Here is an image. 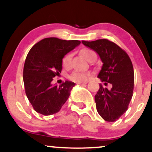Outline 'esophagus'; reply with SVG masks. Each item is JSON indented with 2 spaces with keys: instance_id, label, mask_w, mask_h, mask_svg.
<instances>
[{
  "instance_id": "obj_1",
  "label": "esophagus",
  "mask_w": 152,
  "mask_h": 152,
  "mask_svg": "<svg viewBox=\"0 0 152 152\" xmlns=\"http://www.w3.org/2000/svg\"><path fill=\"white\" fill-rule=\"evenodd\" d=\"M86 83H87V81H86V82H79V83H78L77 84L78 85H81V86H83V85L86 84Z\"/></svg>"
}]
</instances>
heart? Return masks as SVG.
<instances>
[{
  "label": "heart",
  "instance_id": "heart-1",
  "mask_svg": "<svg viewBox=\"0 0 152 152\" xmlns=\"http://www.w3.org/2000/svg\"><path fill=\"white\" fill-rule=\"evenodd\" d=\"M81 54L83 55L88 61L96 57L95 52L93 50L89 49V48H83V49H81ZM71 59H72V54L69 53L66 55L62 61L63 66L66 69H69L71 66ZM90 76L91 74L89 73L75 71L69 76V78L75 82H86L89 79Z\"/></svg>",
  "mask_w": 152,
  "mask_h": 152
}]
</instances>
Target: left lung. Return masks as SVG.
Segmentation results:
<instances>
[{"label":"left lung","instance_id":"8db88e82","mask_svg":"<svg viewBox=\"0 0 152 152\" xmlns=\"http://www.w3.org/2000/svg\"><path fill=\"white\" fill-rule=\"evenodd\" d=\"M82 43L99 54L103 65L98 78L104 84H111V89L99 85L95 95L99 114L106 121L114 122L128 109L133 96L134 74L128 54L116 43L107 39L94 41H82Z\"/></svg>","mask_w":152,"mask_h":152}]
</instances>
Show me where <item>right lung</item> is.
Listing matches in <instances>:
<instances>
[{
  "instance_id": "add662e5",
  "label": "right lung",
  "mask_w": 152,
  "mask_h": 152,
  "mask_svg": "<svg viewBox=\"0 0 152 152\" xmlns=\"http://www.w3.org/2000/svg\"><path fill=\"white\" fill-rule=\"evenodd\" d=\"M77 40L46 38L31 48L23 68L26 94L36 112L49 116L58 112L69 99L74 82L66 81L58 86L53 78L61 72L64 56L80 45Z\"/></svg>"
}]
</instances>
